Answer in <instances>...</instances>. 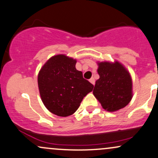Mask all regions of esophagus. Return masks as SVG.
Masks as SVG:
<instances>
[{
  "label": "esophagus",
  "instance_id": "obj_1",
  "mask_svg": "<svg viewBox=\"0 0 158 158\" xmlns=\"http://www.w3.org/2000/svg\"><path fill=\"white\" fill-rule=\"evenodd\" d=\"M89 81H90V82L91 83V84H93L94 85H95V79H94V78H93V77H92V78H90Z\"/></svg>",
  "mask_w": 158,
  "mask_h": 158
}]
</instances>
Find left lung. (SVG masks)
I'll list each match as a JSON object with an SVG mask.
<instances>
[{
	"label": "left lung",
	"instance_id": "8db88e82",
	"mask_svg": "<svg viewBox=\"0 0 158 158\" xmlns=\"http://www.w3.org/2000/svg\"><path fill=\"white\" fill-rule=\"evenodd\" d=\"M99 79L93 94L105 110L117 111L131 100L132 80L129 72L119 61L98 62Z\"/></svg>",
	"mask_w": 158,
	"mask_h": 158
}]
</instances>
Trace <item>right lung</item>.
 Returning <instances> with one entry per match:
<instances>
[{
	"label": "right lung",
	"instance_id": "1",
	"mask_svg": "<svg viewBox=\"0 0 158 158\" xmlns=\"http://www.w3.org/2000/svg\"><path fill=\"white\" fill-rule=\"evenodd\" d=\"M77 60L59 54L48 59L40 70L38 85L40 96L48 110L59 117L75 113L83 98L94 85L76 69Z\"/></svg>",
	"mask_w": 158,
	"mask_h": 158
}]
</instances>
